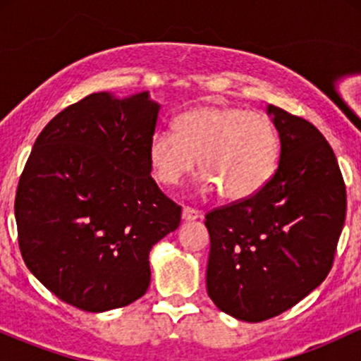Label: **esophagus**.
<instances>
[{
    "instance_id": "esophagus-1",
    "label": "esophagus",
    "mask_w": 361,
    "mask_h": 361,
    "mask_svg": "<svg viewBox=\"0 0 361 361\" xmlns=\"http://www.w3.org/2000/svg\"><path fill=\"white\" fill-rule=\"evenodd\" d=\"M181 219H183L185 222L197 221V219H202V212H198V210L192 209V207H183V212H181Z\"/></svg>"
}]
</instances>
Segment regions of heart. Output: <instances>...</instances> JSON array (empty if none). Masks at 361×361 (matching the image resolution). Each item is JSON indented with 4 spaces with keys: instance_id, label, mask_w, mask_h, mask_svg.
Segmentation results:
<instances>
[{
    "instance_id": "heart-1",
    "label": "heart",
    "mask_w": 361,
    "mask_h": 361,
    "mask_svg": "<svg viewBox=\"0 0 361 361\" xmlns=\"http://www.w3.org/2000/svg\"><path fill=\"white\" fill-rule=\"evenodd\" d=\"M280 137L267 115L241 106H198L175 120V134L157 130L149 159L157 180L175 186L193 171L198 159V190L221 192L241 202L261 192L275 175Z\"/></svg>"
}]
</instances>
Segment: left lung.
<instances>
[{
  "mask_svg": "<svg viewBox=\"0 0 361 361\" xmlns=\"http://www.w3.org/2000/svg\"><path fill=\"white\" fill-rule=\"evenodd\" d=\"M279 169L255 197L205 215L207 292L222 312L259 322L279 316L324 281L346 215L336 156L307 120L275 105Z\"/></svg>",
  "mask_w": 361,
  "mask_h": 361,
  "instance_id": "left-lung-1",
  "label": "left lung"
}]
</instances>
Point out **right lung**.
Listing matches in <instances>:
<instances>
[{"mask_svg":"<svg viewBox=\"0 0 361 361\" xmlns=\"http://www.w3.org/2000/svg\"><path fill=\"white\" fill-rule=\"evenodd\" d=\"M161 105L149 91L93 93L37 137L15 198L28 270L66 304L105 312L151 283L149 252L178 229L181 207L151 178Z\"/></svg>","mask_w":361,"mask_h":361,"instance_id":"1","label":"right lung"}]
</instances>
